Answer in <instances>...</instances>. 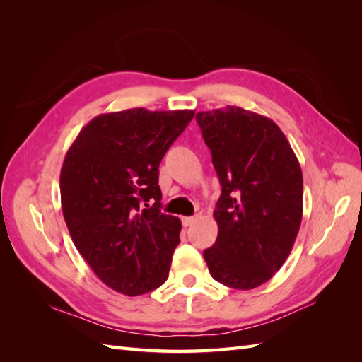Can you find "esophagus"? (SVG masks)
<instances>
[{"label":"esophagus","mask_w":362,"mask_h":362,"mask_svg":"<svg viewBox=\"0 0 362 362\" xmlns=\"http://www.w3.org/2000/svg\"><path fill=\"white\" fill-rule=\"evenodd\" d=\"M196 221H198V217H194V216H192V217H182V225H184V226H190V225H193Z\"/></svg>","instance_id":"obj_1"}]
</instances>
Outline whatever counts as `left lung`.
<instances>
[{"label":"left lung","instance_id":"left-lung-1","mask_svg":"<svg viewBox=\"0 0 362 362\" xmlns=\"http://www.w3.org/2000/svg\"><path fill=\"white\" fill-rule=\"evenodd\" d=\"M196 120L222 194L213 213L218 234L204 250L211 276L250 290L282 267L298 237L303 211L300 164L272 119L228 105Z\"/></svg>","mask_w":362,"mask_h":362}]
</instances>
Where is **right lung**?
<instances>
[{
  "instance_id": "add662e5",
  "label": "right lung",
  "mask_w": 362,
  "mask_h": 362,
  "mask_svg": "<svg viewBox=\"0 0 362 362\" xmlns=\"http://www.w3.org/2000/svg\"><path fill=\"white\" fill-rule=\"evenodd\" d=\"M193 116L146 108L100 115L64 157V222L95 275L117 293L145 294L169 276L181 221L160 210L158 166Z\"/></svg>"
}]
</instances>
